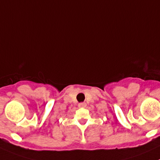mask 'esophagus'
<instances>
[{"mask_svg": "<svg viewBox=\"0 0 160 160\" xmlns=\"http://www.w3.org/2000/svg\"><path fill=\"white\" fill-rule=\"evenodd\" d=\"M78 106L80 108H85L87 106V104H86V103H85V102H81V103H79Z\"/></svg>", "mask_w": 160, "mask_h": 160, "instance_id": "obj_1", "label": "esophagus"}]
</instances>
